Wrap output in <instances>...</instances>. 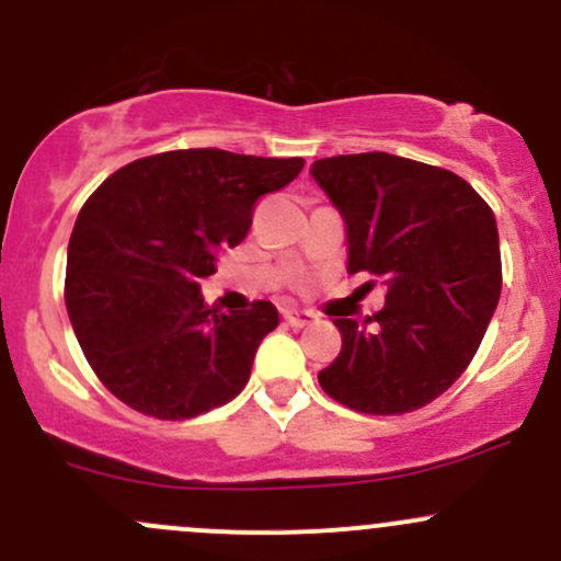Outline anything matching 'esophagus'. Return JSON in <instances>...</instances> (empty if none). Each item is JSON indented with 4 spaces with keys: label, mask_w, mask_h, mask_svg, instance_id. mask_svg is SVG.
<instances>
[{
    "label": "esophagus",
    "mask_w": 561,
    "mask_h": 561,
    "mask_svg": "<svg viewBox=\"0 0 561 561\" xmlns=\"http://www.w3.org/2000/svg\"><path fill=\"white\" fill-rule=\"evenodd\" d=\"M282 317H285L287 325L293 328H304L309 325V322H314V314L306 309H298V306H285V309H282Z\"/></svg>",
    "instance_id": "34e87169"
}]
</instances>
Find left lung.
Instances as JSON below:
<instances>
[{
	"label": "left lung",
	"mask_w": 561,
	"mask_h": 561,
	"mask_svg": "<svg viewBox=\"0 0 561 561\" xmlns=\"http://www.w3.org/2000/svg\"><path fill=\"white\" fill-rule=\"evenodd\" d=\"M311 176L346 222L350 274L387 287L363 325L335 317L341 355L320 387L359 414L422 409L462 376L497 309L492 209L462 176L389 152L320 158Z\"/></svg>",
	"instance_id": "left-lung-1"
}]
</instances>
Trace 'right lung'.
I'll return each mask as SVG.
<instances>
[{
	"mask_svg": "<svg viewBox=\"0 0 561 561\" xmlns=\"http://www.w3.org/2000/svg\"><path fill=\"white\" fill-rule=\"evenodd\" d=\"M300 158L202 147L139 158L99 185L67 252L69 322L104 387L156 420H193L250 379L271 300L222 314L202 298L217 252L244 241L265 193L290 185Z\"/></svg>",
	"mask_w": 561,
	"mask_h": 561,
	"instance_id": "right-lung-1",
	"label": "right lung"
}]
</instances>
